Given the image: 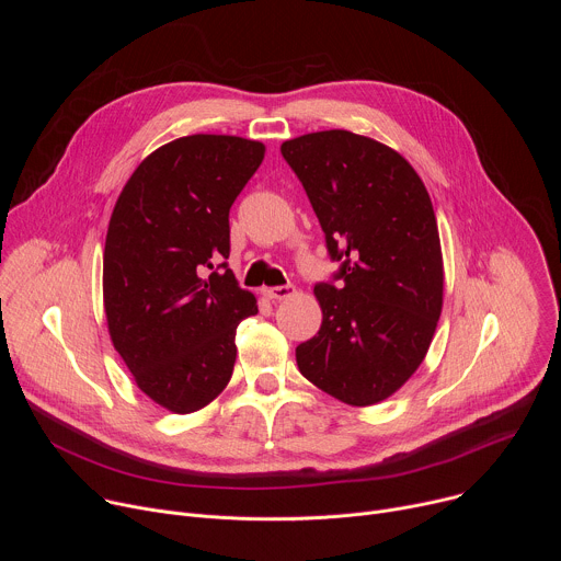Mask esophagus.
Returning a JSON list of instances; mask_svg holds the SVG:
<instances>
[{
    "label": "esophagus",
    "mask_w": 561,
    "mask_h": 561,
    "mask_svg": "<svg viewBox=\"0 0 561 561\" xmlns=\"http://www.w3.org/2000/svg\"><path fill=\"white\" fill-rule=\"evenodd\" d=\"M266 295L273 299V301H279V299H288L295 295V286L293 284H282V286H273V288H266Z\"/></svg>",
    "instance_id": "esophagus-1"
}]
</instances>
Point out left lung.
Masks as SVG:
<instances>
[{
    "label": "left lung",
    "instance_id": "1",
    "mask_svg": "<svg viewBox=\"0 0 561 561\" xmlns=\"http://www.w3.org/2000/svg\"><path fill=\"white\" fill-rule=\"evenodd\" d=\"M340 268L314 284L317 335L295 348L299 373L353 407L381 402L422 364L437 329L444 266L428 191L392 148L348 133L282 144Z\"/></svg>",
    "mask_w": 561,
    "mask_h": 561
}]
</instances>
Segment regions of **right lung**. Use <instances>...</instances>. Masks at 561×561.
Instances as JSON below:
<instances>
[{
  "instance_id": "1",
  "label": "right lung",
  "mask_w": 561,
  "mask_h": 561,
  "mask_svg": "<svg viewBox=\"0 0 561 561\" xmlns=\"http://www.w3.org/2000/svg\"><path fill=\"white\" fill-rule=\"evenodd\" d=\"M264 159V144L188 135L150 152L124 186L106 234L104 308L137 386L173 413L226 388L234 331L257 312L239 288L228 213Z\"/></svg>"
}]
</instances>
